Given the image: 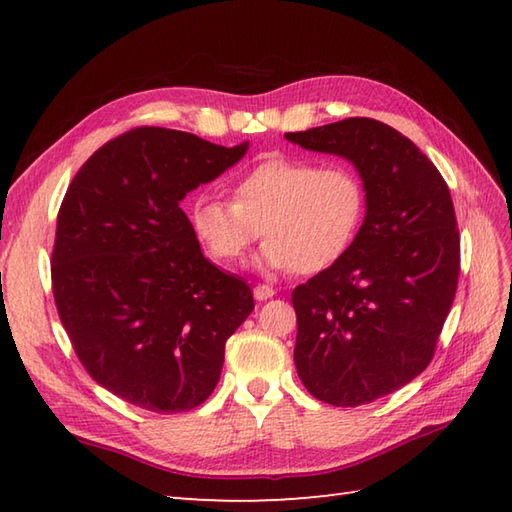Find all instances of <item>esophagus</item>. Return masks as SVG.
<instances>
[{
    "instance_id": "34e87169",
    "label": "esophagus",
    "mask_w": 512,
    "mask_h": 512,
    "mask_svg": "<svg viewBox=\"0 0 512 512\" xmlns=\"http://www.w3.org/2000/svg\"><path fill=\"white\" fill-rule=\"evenodd\" d=\"M253 295H255V299H257V301H266V299H270V297L275 295V290L270 288V286L259 284V286H255V288H253Z\"/></svg>"
}]
</instances>
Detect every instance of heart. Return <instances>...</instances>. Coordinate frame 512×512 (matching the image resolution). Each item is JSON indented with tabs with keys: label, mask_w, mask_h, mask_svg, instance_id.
<instances>
[{
	"label": "heart",
	"mask_w": 512,
	"mask_h": 512,
	"mask_svg": "<svg viewBox=\"0 0 512 512\" xmlns=\"http://www.w3.org/2000/svg\"><path fill=\"white\" fill-rule=\"evenodd\" d=\"M367 195L352 169L270 156L233 187V202L202 193L189 206V224L217 264L242 259L264 233L262 270L314 275L332 268L361 231Z\"/></svg>",
	"instance_id": "b5f03b06"
}]
</instances>
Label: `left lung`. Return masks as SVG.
Returning <instances> with one entry per match:
<instances>
[{
	"label": "left lung",
	"instance_id": "8db88e82",
	"mask_svg": "<svg viewBox=\"0 0 512 512\" xmlns=\"http://www.w3.org/2000/svg\"><path fill=\"white\" fill-rule=\"evenodd\" d=\"M352 162L367 195L354 244L292 290L295 365L314 398L367 405L429 365L460 275V235L447 182L409 138L374 118L286 134Z\"/></svg>",
	"mask_w": 512,
	"mask_h": 512
}]
</instances>
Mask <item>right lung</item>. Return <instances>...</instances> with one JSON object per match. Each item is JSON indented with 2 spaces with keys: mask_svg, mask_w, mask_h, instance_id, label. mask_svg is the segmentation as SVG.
Here are the masks:
<instances>
[{
  "mask_svg": "<svg viewBox=\"0 0 512 512\" xmlns=\"http://www.w3.org/2000/svg\"><path fill=\"white\" fill-rule=\"evenodd\" d=\"M248 140L138 127L94 151L57 217L52 290L90 376L129 405L189 411L211 396L253 292L202 255L187 193L246 156Z\"/></svg>",
  "mask_w": 512,
  "mask_h": 512,
  "instance_id": "obj_1",
  "label": "right lung"
}]
</instances>
